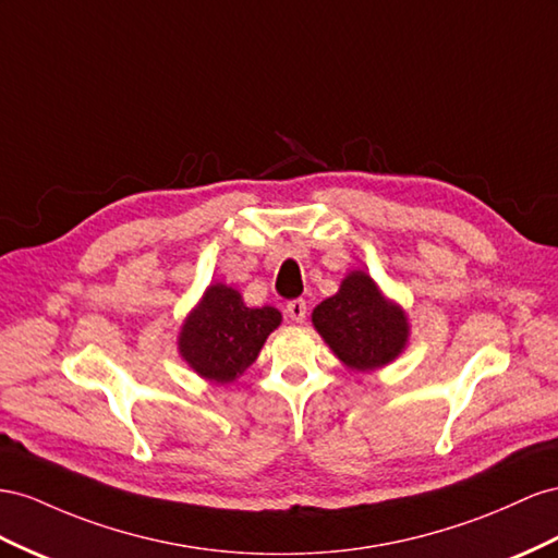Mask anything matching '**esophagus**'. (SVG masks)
Segmentation results:
<instances>
[{
    "label": "esophagus",
    "instance_id": "obj_1",
    "mask_svg": "<svg viewBox=\"0 0 558 558\" xmlns=\"http://www.w3.org/2000/svg\"><path fill=\"white\" fill-rule=\"evenodd\" d=\"M286 314H289L295 324H303L307 316V303L305 300H291V303L286 305Z\"/></svg>",
    "mask_w": 558,
    "mask_h": 558
}]
</instances>
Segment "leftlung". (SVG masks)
Masks as SVG:
<instances>
[{"label":"left lung","mask_w":558,"mask_h":558,"mask_svg":"<svg viewBox=\"0 0 558 558\" xmlns=\"http://www.w3.org/2000/svg\"><path fill=\"white\" fill-rule=\"evenodd\" d=\"M312 326L330 352L359 373L391 364L411 340L409 314L364 269H352L338 293L314 307Z\"/></svg>","instance_id":"obj_1"}]
</instances>
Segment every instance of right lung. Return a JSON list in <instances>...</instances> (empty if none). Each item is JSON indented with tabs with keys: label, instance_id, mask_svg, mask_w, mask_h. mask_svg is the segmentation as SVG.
I'll use <instances>...</instances> for the list:
<instances>
[{
	"label": "right lung",
	"instance_id": "obj_1",
	"mask_svg": "<svg viewBox=\"0 0 558 558\" xmlns=\"http://www.w3.org/2000/svg\"><path fill=\"white\" fill-rule=\"evenodd\" d=\"M279 324L277 307H248L242 293L216 281L180 326L178 352L199 378L230 385L253 366L267 336Z\"/></svg>",
	"mask_w": 558,
	"mask_h": 558
}]
</instances>
